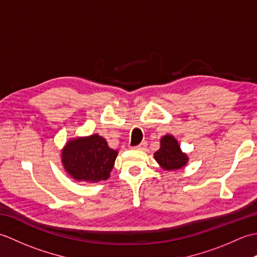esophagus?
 <instances>
[{"instance_id": "34e87169", "label": "esophagus", "mask_w": 257, "mask_h": 257, "mask_svg": "<svg viewBox=\"0 0 257 257\" xmlns=\"http://www.w3.org/2000/svg\"><path fill=\"white\" fill-rule=\"evenodd\" d=\"M147 141H144V143H141L140 145H138V146H135L134 148L136 149V150H145V148L147 147Z\"/></svg>"}]
</instances>
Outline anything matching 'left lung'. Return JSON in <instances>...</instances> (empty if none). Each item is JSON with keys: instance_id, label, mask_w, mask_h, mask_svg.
Here are the masks:
<instances>
[{"instance_id": "left-lung-1", "label": "left lung", "mask_w": 257, "mask_h": 257, "mask_svg": "<svg viewBox=\"0 0 257 257\" xmlns=\"http://www.w3.org/2000/svg\"><path fill=\"white\" fill-rule=\"evenodd\" d=\"M155 159L165 170H177L187 165L188 157L180 149L178 141L167 135L160 141V149L155 154Z\"/></svg>"}]
</instances>
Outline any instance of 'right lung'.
<instances>
[{"mask_svg": "<svg viewBox=\"0 0 257 257\" xmlns=\"http://www.w3.org/2000/svg\"><path fill=\"white\" fill-rule=\"evenodd\" d=\"M118 152L108 147L98 135L69 140L62 154L63 165L70 176L78 181L98 182L107 180Z\"/></svg>", "mask_w": 257, "mask_h": 257, "instance_id": "add662e5", "label": "right lung"}]
</instances>
